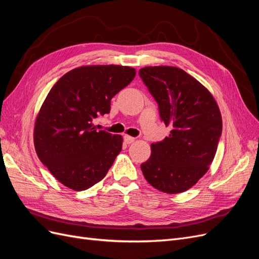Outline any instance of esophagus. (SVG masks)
Listing matches in <instances>:
<instances>
[{
  "label": "esophagus",
  "mask_w": 259,
  "mask_h": 259,
  "mask_svg": "<svg viewBox=\"0 0 259 259\" xmlns=\"http://www.w3.org/2000/svg\"><path fill=\"white\" fill-rule=\"evenodd\" d=\"M124 142L126 143V144H132V143H134V140H135V138L134 137H132V136H128V135H124Z\"/></svg>",
  "instance_id": "obj_1"
}]
</instances>
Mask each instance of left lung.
Masks as SVG:
<instances>
[{
  "mask_svg": "<svg viewBox=\"0 0 259 259\" xmlns=\"http://www.w3.org/2000/svg\"><path fill=\"white\" fill-rule=\"evenodd\" d=\"M139 76L159 107L170 133L151 145V156L140 165L147 182L166 193L189 189L213 162L223 122L210 93L184 70L145 67Z\"/></svg>",
  "mask_w": 259,
  "mask_h": 259,
  "instance_id": "8db88e82",
  "label": "left lung"
}]
</instances>
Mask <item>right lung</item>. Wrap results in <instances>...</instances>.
<instances>
[{
	"instance_id": "1",
	"label": "right lung",
	"mask_w": 259,
	"mask_h": 259,
	"mask_svg": "<svg viewBox=\"0 0 259 259\" xmlns=\"http://www.w3.org/2000/svg\"><path fill=\"white\" fill-rule=\"evenodd\" d=\"M123 66H89L62 75L50 91L34 127L38 159L66 187L86 190L100 182L122 149V136L94 126L111 99L135 77Z\"/></svg>"
}]
</instances>
